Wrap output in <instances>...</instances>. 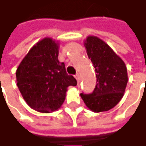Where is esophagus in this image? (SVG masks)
<instances>
[{"instance_id": "34e87169", "label": "esophagus", "mask_w": 146, "mask_h": 146, "mask_svg": "<svg viewBox=\"0 0 146 146\" xmlns=\"http://www.w3.org/2000/svg\"><path fill=\"white\" fill-rule=\"evenodd\" d=\"M75 78L77 79V82H78V83L80 82V75H79V73H77V74L75 75Z\"/></svg>"}]
</instances>
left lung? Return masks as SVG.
<instances>
[{
    "mask_svg": "<svg viewBox=\"0 0 146 146\" xmlns=\"http://www.w3.org/2000/svg\"><path fill=\"white\" fill-rule=\"evenodd\" d=\"M84 46L95 68L97 83L93 93H82L81 97L90 111H107L123 98L128 80L127 67L112 48L97 36H87Z\"/></svg>",
    "mask_w": 146,
    "mask_h": 146,
    "instance_id": "1",
    "label": "left lung"
}]
</instances>
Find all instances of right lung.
<instances>
[{
    "mask_svg": "<svg viewBox=\"0 0 146 146\" xmlns=\"http://www.w3.org/2000/svg\"><path fill=\"white\" fill-rule=\"evenodd\" d=\"M60 43L46 37L35 43L16 70V82L25 102L34 110L50 113L61 107L77 80L58 60Z\"/></svg>",
    "mask_w": 146,
    "mask_h": 146,
    "instance_id": "add662e5",
    "label": "right lung"
}]
</instances>
